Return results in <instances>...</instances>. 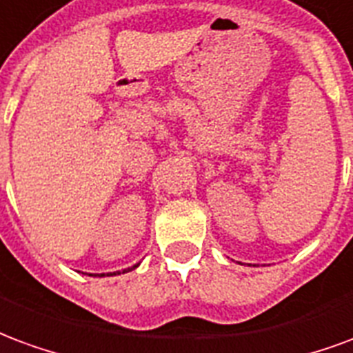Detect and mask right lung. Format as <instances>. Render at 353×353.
<instances>
[{
  "mask_svg": "<svg viewBox=\"0 0 353 353\" xmlns=\"http://www.w3.org/2000/svg\"><path fill=\"white\" fill-rule=\"evenodd\" d=\"M132 268H136V266H132ZM128 270H130V268H128ZM123 272H124V270H123ZM100 276H103V274H100Z\"/></svg>",
  "mask_w": 353,
  "mask_h": 353,
  "instance_id": "add662e5",
  "label": "right lung"
}]
</instances>
